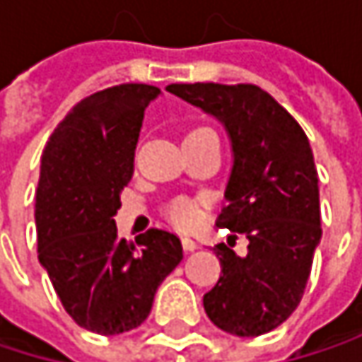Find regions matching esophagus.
Instances as JSON below:
<instances>
[{
	"instance_id": "obj_1",
	"label": "esophagus",
	"mask_w": 362,
	"mask_h": 362,
	"mask_svg": "<svg viewBox=\"0 0 362 362\" xmlns=\"http://www.w3.org/2000/svg\"><path fill=\"white\" fill-rule=\"evenodd\" d=\"M182 247H184V252H194V250L199 247V243L192 241L190 237H184V239H182Z\"/></svg>"
}]
</instances>
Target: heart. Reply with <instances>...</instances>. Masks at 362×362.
I'll return each mask as SVG.
<instances>
[{"label": "heart", "instance_id": "heart-1", "mask_svg": "<svg viewBox=\"0 0 362 362\" xmlns=\"http://www.w3.org/2000/svg\"><path fill=\"white\" fill-rule=\"evenodd\" d=\"M205 129H209V127L201 125V127L190 129L188 134H197V132H205ZM165 214H168V218L178 228H182V230H190V228H194L203 220V207H201V203L194 201V199H188V197H176L174 201H170Z\"/></svg>", "mask_w": 362, "mask_h": 362}]
</instances>
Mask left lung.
<instances>
[{"instance_id":"1","label":"left lung","mask_w":362,"mask_h":362,"mask_svg":"<svg viewBox=\"0 0 362 362\" xmlns=\"http://www.w3.org/2000/svg\"><path fill=\"white\" fill-rule=\"evenodd\" d=\"M168 92L228 129L235 163L216 224L250 241L245 257L224 243L214 247L222 272L203 296V308L230 335L268 333L298 308L323 235L310 142L300 123L253 83H172Z\"/></svg>"}]
</instances>
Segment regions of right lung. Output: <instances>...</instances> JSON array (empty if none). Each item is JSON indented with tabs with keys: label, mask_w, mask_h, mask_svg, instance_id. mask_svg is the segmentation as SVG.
<instances>
[{
	"label": "right lung",
	"mask_w": 362,
	"mask_h": 362,
	"mask_svg": "<svg viewBox=\"0 0 362 362\" xmlns=\"http://www.w3.org/2000/svg\"><path fill=\"white\" fill-rule=\"evenodd\" d=\"M157 94L155 86L121 83L86 96L41 155L37 255L71 319L100 335L142 325L157 287L182 259L174 233L151 228L136 247L112 220L134 176L144 110Z\"/></svg>",
	"instance_id": "1"
}]
</instances>
